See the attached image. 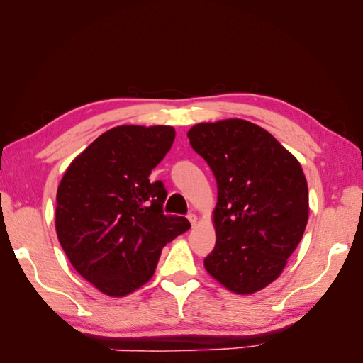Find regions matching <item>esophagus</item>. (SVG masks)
I'll use <instances>...</instances> for the list:
<instances>
[{
    "instance_id": "obj_1",
    "label": "esophagus",
    "mask_w": 363,
    "mask_h": 363,
    "mask_svg": "<svg viewBox=\"0 0 363 363\" xmlns=\"http://www.w3.org/2000/svg\"><path fill=\"white\" fill-rule=\"evenodd\" d=\"M187 218H189V221H190V225H191V226H196V223H198L196 213H189V215H187Z\"/></svg>"
}]
</instances>
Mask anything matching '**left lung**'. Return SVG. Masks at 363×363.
I'll use <instances>...</instances> for the list:
<instances>
[{
	"mask_svg": "<svg viewBox=\"0 0 363 363\" xmlns=\"http://www.w3.org/2000/svg\"><path fill=\"white\" fill-rule=\"evenodd\" d=\"M187 137L218 187L207 273L237 295L265 289L284 272L309 220L301 164L268 130L242 118L198 123Z\"/></svg>",
	"mask_w": 363,
	"mask_h": 363,
	"instance_id": "obj_1",
	"label": "left lung"
}]
</instances>
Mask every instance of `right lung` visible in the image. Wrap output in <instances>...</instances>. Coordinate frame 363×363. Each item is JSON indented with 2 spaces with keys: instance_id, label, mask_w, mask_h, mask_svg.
I'll return each instance as SVG.
<instances>
[{
  "instance_id": "obj_1",
  "label": "right lung",
  "mask_w": 363,
  "mask_h": 363,
  "mask_svg": "<svg viewBox=\"0 0 363 363\" xmlns=\"http://www.w3.org/2000/svg\"><path fill=\"white\" fill-rule=\"evenodd\" d=\"M174 135L173 126L112 128L73 159L59 184V243L76 272L107 296L140 289L162 248L190 229L186 217L164 215L167 190L150 181Z\"/></svg>"
}]
</instances>
